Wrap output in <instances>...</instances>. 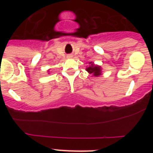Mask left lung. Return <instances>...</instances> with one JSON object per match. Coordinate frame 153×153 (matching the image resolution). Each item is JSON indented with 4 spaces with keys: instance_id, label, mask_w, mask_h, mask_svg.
Returning a JSON list of instances; mask_svg holds the SVG:
<instances>
[{
    "instance_id": "8db88e82",
    "label": "left lung",
    "mask_w": 153,
    "mask_h": 153,
    "mask_svg": "<svg viewBox=\"0 0 153 153\" xmlns=\"http://www.w3.org/2000/svg\"><path fill=\"white\" fill-rule=\"evenodd\" d=\"M86 71H88L90 74H93L94 76H98L101 74V69L99 66H95L93 63H91V66L86 68Z\"/></svg>"
}]
</instances>
